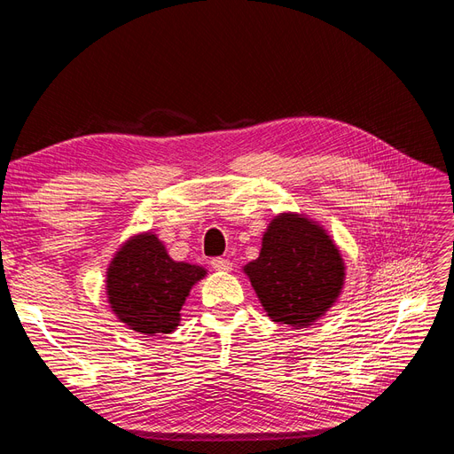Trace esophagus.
Instances as JSON below:
<instances>
[{
    "label": "esophagus",
    "mask_w": 454,
    "mask_h": 454,
    "mask_svg": "<svg viewBox=\"0 0 454 454\" xmlns=\"http://www.w3.org/2000/svg\"><path fill=\"white\" fill-rule=\"evenodd\" d=\"M212 267L219 272H229L232 269V261L227 257H214L212 259Z\"/></svg>",
    "instance_id": "obj_1"
}]
</instances>
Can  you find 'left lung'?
Here are the masks:
<instances>
[{"label":"left lung","mask_w":454,"mask_h":454,"mask_svg":"<svg viewBox=\"0 0 454 454\" xmlns=\"http://www.w3.org/2000/svg\"><path fill=\"white\" fill-rule=\"evenodd\" d=\"M242 270L269 318L292 329L325 316L347 277L345 259L324 225L297 212L274 215L261 239L259 257Z\"/></svg>","instance_id":"1"}]
</instances>
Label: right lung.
Instances as JSON below:
<instances>
[{"instance_id":"right-lung-1","label":"right lung","mask_w":454,"mask_h":454,"mask_svg":"<svg viewBox=\"0 0 454 454\" xmlns=\"http://www.w3.org/2000/svg\"><path fill=\"white\" fill-rule=\"evenodd\" d=\"M206 269L174 261L155 232L132 235L119 246L106 270V295L119 322L147 337L180 325L182 307Z\"/></svg>"}]
</instances>
